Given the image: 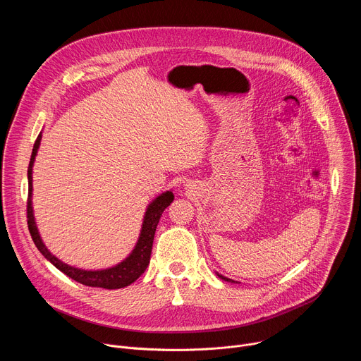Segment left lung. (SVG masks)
<instances>
[{
    "mask_svg": "<svg viewBox=\"0 0 361 361\" xmlns=\"http://www.w3.org/2000/svg\"><path fill=\"white\" fill-rule=\"evenodd\" d=\"M217 276H219L221 280H224V281H228V283H235L234 280H231V279H228V277H224L223 274H219V273H217Z\"/></svg>",
    "mask_w": 361,
    "mask_h": 361,
    "instance_id": "left-lung-1",
    "label": "left lung"
}]
</instances>
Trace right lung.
Returning a JSON list of instances; mask_svg holds the SVG:
<instances>
[{"mask_svg": "<svg viewBox=\"0 0 361 361\" xmlns=\"http://www.w3.org/2000/svg\"><path fill=\"white\" fill-rule=\"evenodd\" d=\"M41 138H42V135L39 133L34 142L31 160H30V166H28V201H27V219L28 220L27 221H28V230H30L34 244L37 245L39 252L51 264L56 266L66 276L71 277L73 280H75L84 286L99 287V288H107V290H116V288H123V287L130 286L145 271V269L149 264V255H151V250H152L154 234H156V228H157V224L160 221L163 212L174 200L173 191L170 190V191L161 192L159 197H156L148 204L137 244L127 259H124L121 263L116 264L114 267L104 269V270H82V269L68 266V264L63 263L60 259H57L54 254H51V251L45 247V244L38 233L37 224H35V217H34V210H32V167H34V161H35V156L38 152L39 144H41Z\"/></svg>", "mask_w": 361, "mask_h": 361, "instance_id": "1", "label": "right lung"}]
</instances>
